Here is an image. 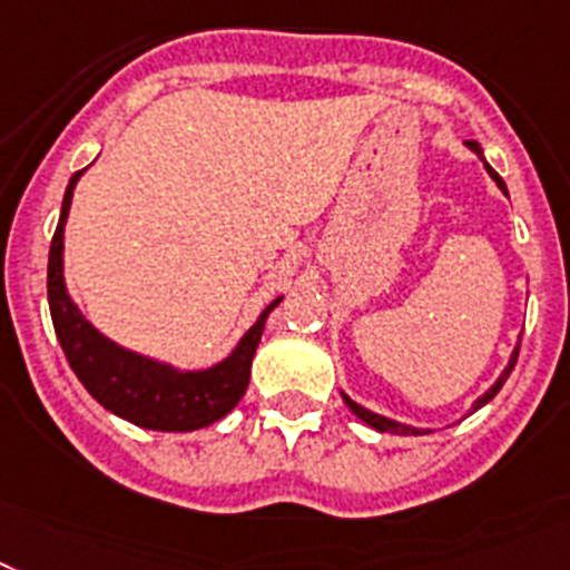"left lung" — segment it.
<instances>
[{
	"mask_svg": "<svg viewBox=\"0 0 570 570\" xmlns=\"http://www.w3.org/2000/svg\"><path fill=\"white\" fill-rule=\"evenodd\" d=\"M466 147H470V150L475 153L478 159L484 161L487 174H490V176H492V181H495V185H499V188H501V194H507V185H504V179H501V176L495 174V170H492L490 165H487V159H484V150H481V145H478V141H466ZM515 358H519V344H515L513 356H510V362H507V367H504V371H501V376H499V380L492 382V385H490V391H484V394L478 396L475 403H472V411L484 409V405L490 403L492 396L499 394V391H501V385H504V382H507V376H510V371H513V367H515ZM342 396H344V403H347V409H351L353 414H356V417L362 420V423H367V425H371V429H376V432H389V434H429V432H432V429H417V425H409V423H396V420H391V417H382V414H376V411L365 409V405H358L356 400H351V396H347V394H342Z\"/></svg>",
	"mask_w": 570,
	"mask_h": 570,
	"instance_id": "1",
	"label": "left lung"
}]
</instances>
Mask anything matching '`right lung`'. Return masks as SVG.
<instances>
[{"mask_svg": "<svg viewBox=\"0 0 570 570\" xmlns=\"http://www.w3.org/2000/svg\"><path fill=\"white\" fill-rule=\"evenodd\" d=\"M80 176L83 170L69 179L60 223H57L49 248V309L57 342L63 347L71 371L104 409L127 423L141 425V429L196 432V429L217 423L246 394L252 358L261 344L266 318L284 301V295H277L269 307L257 315V322L243 333L237 347L212 367L181 371L170 362L121 347L80 313V307L66 289L63 232L66 219H69L71 194H75Z\"/></svg>", "mask_w": 570, "mask_h": 570, "instance_id": "add662e5", "label": "right lung"}]
</instances>
